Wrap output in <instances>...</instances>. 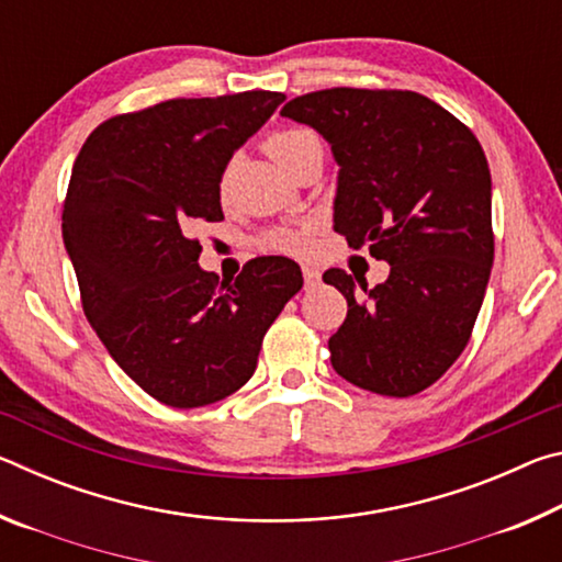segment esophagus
Instances as JSON below:
<instances>
[{"label":"esophagus","instance_id":"obj_1","mask_svg":"<svg viewBox=\"0 0 562 562\" xmlns=\"http://www.w3.org/2000/svg\"><path fill=\"white\" fill-rule=\"evenodd\" d=\"M302 278H304V288L315 290L317 284H319V280H322V274H319L317 268H310V265H304V268H302Z\"/></svg>","mask_w":562,"mask_h":562}]
</instances>
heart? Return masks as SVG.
<instances>
[{"mask_svg": "<svg viewBox=\"0 0 562 562\" xmlns=\"http://www.w3.org/2000/svg\"><path fill=\"white\" fill-rule=\"evenodd\" d=\"M265 148H268V154L292 176L297 173L302 166H307L310 160H317L322 158V154H325L317 133L307 128H284V131L272 133V136L265 140ZM235 166H237V158H231L227 160V166L223 168L221 183H217L221 193H225L227 186H231ZM265 243L282 252H302L310 243V227L307 225L280 227V231H272L268 237H265Z\"/></svg>", "mask_w": 562, "mask_h": 562, "instance_id": "heart-1", "label": "heart"}]
</instances>
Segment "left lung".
<instances>
[{
	"label": "left lung",
	"mask_w": 562,
	"mask_h": 562,
	"mask_svg": "<svg viewBox=\"0 0 562 562\" xmlns=\"http://www.w3.org/2000/svg\"><path fill=\"white\" fill-rule=\"evenodd\" d=\"M325 136L339 166L335 231L389 278L347 297L329 337L331 367L359 389L414 396L446 374L471 339L493 265L491 170L469 126L416 91L325 89L280 111ZM357 277V274H355Z\"/></svg>",
	"instance_id": "obj_1"
}]
</instances>
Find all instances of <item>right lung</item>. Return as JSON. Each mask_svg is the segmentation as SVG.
Segmentation results:
<instances>
[{"mask_svg": "<svg viewBox=\"0 0 562 562\" xmlns=\"http://www.w3.org/2000/svg\"><path fill=\"white\" fill-rule=\"evenodd\" d=\"M282 101L278 91L160 101L103 121L74 160L61 233L83 315L123 372L166 406L237 392L265 331L302 290L300 265L280 255L217 284L190 237L198 223L223 221V168Z\"/></svg>", "mask_w": 562, "mask_h": 562, "instance_id": "obj_1", "label": "right lung"}]
</instances>
